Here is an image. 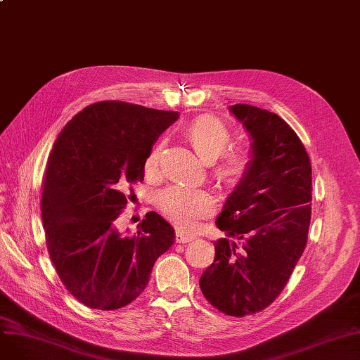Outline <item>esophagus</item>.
<instances>
[{
	"label": "esophagus",
	"mask_w": 360,
	"mask_h": 360,
	"mask_svg": "<svg viewBox=\"0 0 360 360\" xmlns=\"http://www.w3.org/2000/svg\"><path fill=\"white\" fill-rule=\"evenodd\" d=\"M191 240H193V236L184 235L181 232H176V235H175V242L176 243H188V242H191Z\"/></svg>",
	"instance_id": "obj_1"
}]
</instances>
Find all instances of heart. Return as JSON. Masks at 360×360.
<instances>
[{"mask_svg": "<svg viewBox=\"0 0 360 360\" xmlns=\"http://www.w3.org/2000/svg\"><path fill=\"white\" fill-rule=\"evenodd\" d=\"M185 136L202 159L214 160L229 146L231 129L221 120L212 115H202L186 125ZM160 155L162 143H158L151 147L144 162L147 175L158 172ZM252 162L254 151L251 146H235L220 157L216 174L224 182L236 184L247 175ZM156 207L179 231L191 233L198 228L201 219L214 212V200L204 190L172 185L156 194Z\"/></svg>", "mask_w": 360, "mask_h": 360, "instance_id": "b5f03b06", "label": "heart"}]
</instances>
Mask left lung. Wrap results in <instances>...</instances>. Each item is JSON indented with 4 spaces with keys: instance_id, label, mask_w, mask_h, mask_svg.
<instances>
[{
    "instance_id": "left-lung-1",
    "label": "left lung",
    "mask_w": 360,
    "mask_h": 360,
    "mask_svg": "<svg viewBox=\"0 0 360 360\" xmlns=\"http://www.w3.org/2000/svg\"><path fill=\"white\" fill-rule=\"evenodd\" d=\"M233 115L252 137L254 162L216 220L229 238L214 243L201 278L220 312L247 316L270 307L304 254L311 223L312 167L305 146L276 113L236 103Z\"/></svg>"
}]
</instances>
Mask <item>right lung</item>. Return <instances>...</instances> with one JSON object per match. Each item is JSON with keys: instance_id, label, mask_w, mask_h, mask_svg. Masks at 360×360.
<instances>
[{"instance_id": "1", "label": "right lung", "mask_w": 360, "mask_h": 360, "mask_svg": "<svg viewBox=\"0 0 360 360\" xmlns=\"http://www.w3.org/2000/svg\"><path fill=\"white\" fill-rule=\"evenodd\" d=\"M178 112L121 101L86 106L65 124L48 158L41 212L46 247L65 289L91 309L113 311L146 289L175 231L148 212L134 236L117 229L144 179V162Z\"/></svg>"}]
</instances>
